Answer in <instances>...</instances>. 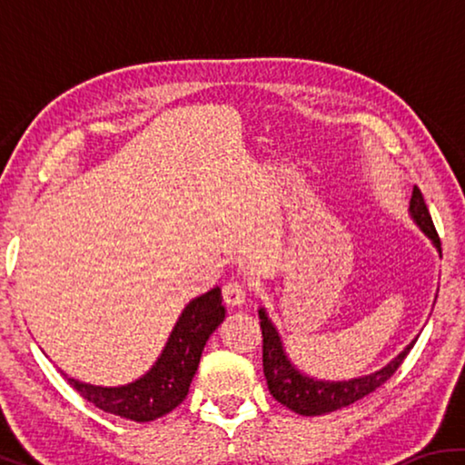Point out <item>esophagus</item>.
I'll return each instance as SVG.
<instances>
[{
  "label": "esophagus",
  "mask_w": 465,
  "mask_h": 465,
  "mask_svg": "<svg viewBox=\"0 0 465 465\" xmlns=\"http://www.w3.org/2000/svg\"><path fill=\"white\" fill-rule=\"evenodd\" d=\"M223 302L225 305H230V308H242L243 303H246V289L240 282H227L223 285Z\"/></svg>",
  "instance_id": "34e87169"
}]
</instances>
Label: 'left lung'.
Instances as JSON below:
<instances>
[{
	"instance_id": "left-lung-1",
	"label": "left lung",
	"mask_w": 465,
	"mask_h": 465,
	"mask_svg": "<svg viewBox=\"0 0 465 465\" xmlns=\"http://www.w3.org/2000/svg\"><path fill=\"white\" fill-rule=\"evenodd\" d=\"M411 217L420 227L422 233L432 242V246L440 252V240L435 225H432L427 203H424V196L416 186L411 199ZM258 318H261L262 330V367L269 391L277 402L303 416H320L341 411V408L355 404L357 400L369 396V393L375 391L381 383L388 381L398 371V367L404 363L406 355L416 342L414 338L398 357H393L380 371L363 377H352V380L346 381H326L302 373L291 363L285 346H282L279 330L274 328L271 318L266 316L264 308L258 310Z\"/></svg>"
}]
</instances>
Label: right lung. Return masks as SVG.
Segmentation results:
<instances>
[{"instance_id":"right-lung-1","label":"right lung","mask_w":465,"mask_h":465,"mask_svg":"<svg viewBox=\"0 0 465 465\" xmlns=\"http://www.w3.org/2000/svg\"><path fill=\"white\" fill-rule=\"evenodd\" d=\"M225 320L222 289L194 297L180 313L162 355L139 380L119 388H102L67 377L72 388L96 408L135 422H149L174 411L186 398L209 336Z\"/></svg>"}]
</instances>
